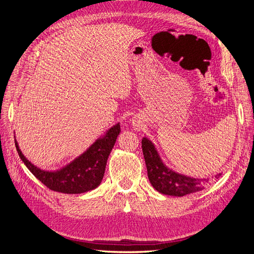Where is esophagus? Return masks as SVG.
Segmentation results:
<instances>
[{
	"label": "esophagus",
	"mask_w": 254,
	"mask_h": 254,
	"mask_svg": "<svg viewBox=\"0 0 254 254\" xmlns=\"http://www.w3.org/2000/svg\"><path fill=\"white\" fill-rule=\"evenodd\" d=\"M135 127H137V125H135ZM137 129V128H136Z\"/></svg>",
	"instance_id": "esophagus-1"
}]
</instances>
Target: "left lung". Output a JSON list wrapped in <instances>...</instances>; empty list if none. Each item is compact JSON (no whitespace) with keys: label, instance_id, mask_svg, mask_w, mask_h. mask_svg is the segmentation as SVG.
<instances>
[{"label":"left lung","instance_id":"obj_1","mask_svg":"<svg viewBox=\"0 0 254 254\" xmlns=\"http://www.w3.org/2000/svg\"><path fill=\"white\" fill-rule=\"evenodd\" d=\"M142 150L147 167L148 179L151 186L161 194L170 196H186L205 189L209 179H196L175 173L166 167L160 159L153 144L147 139H142ZM221 174L215 176L218 178Z\"/></svg>","mask_w":254,"mask_h":254}]
</instances>
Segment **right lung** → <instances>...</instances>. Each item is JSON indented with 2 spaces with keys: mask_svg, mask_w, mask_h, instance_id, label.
Instances as JSON below:
<instances>
[{
  "mask_svg": "<svg viewBox=\"0 0 254 254\" xmlns=\"http://www.w3.org/2000/svg\"><path fill=\"white\" fill-rule=\"evenodd\" d=\"M120 132V124L114 125L103 137L91 145V147L86 152L56 172H47L38 168L30 163L21 152L16 140H14V144H16L21 160L30 173L45 187L59 193L81 194L96 189L101 184L106 170L107 160Z\"/></svg>",
  "mask_w": 254,
  "mask_h": 254,
  "instance_id": "1",
  "label": "right lung"
}]
</instances>
